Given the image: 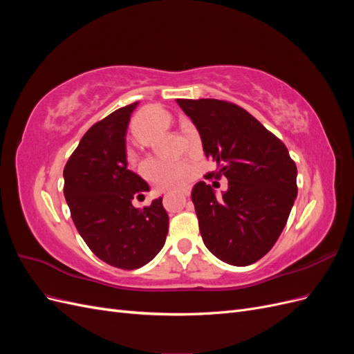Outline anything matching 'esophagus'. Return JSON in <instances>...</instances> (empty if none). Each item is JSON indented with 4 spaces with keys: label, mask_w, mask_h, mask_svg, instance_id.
Returning a JSON list of instances; mask_svg holds the SVG:
<instances>
[{
    "label": "esophagus",
    "mask_w": 354,
    "mask_h": 354,
    "mask_svg": "<svg viewBox=\"0 0 354 354\" xmlns=\"http://www.w3.org/2000/svg\"><path fill=\"white\" fill-rule=\"evenodd\" d=\"M178 196H180L181 199H185V201H186V199L189 198V190H183V192H181V194H180Z\"/></svg>",
    "instance_id": "esophagus-1"
}]
</instances>
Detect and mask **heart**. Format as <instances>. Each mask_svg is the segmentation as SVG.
<instances>
[{"mask_svg":"<svg viewBox=\"0 0 354 354\" xmlns=\"http://www.w3.org/2000/svg\"><path fill=\"white\" fill-rule=\"evenodd\" d=\"M164 116L165 113L156 108L143 111L137 116L134 124L137 136L143 137L147 124H151L155 120H158V118ZM145 173L146 177L151 180L158 189H177L186 183V180L192 173V168L187 162H185V160L153 159L147 164Z\"/></svg>","mask_w":354,"mask_h":354,"instance_id":"b5f03b06","label":"heart"}]
</instances>
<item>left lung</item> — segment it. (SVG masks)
<instances>
[{
  "label": "left lung",
  "mask_w": 354,
  "mask_h": 354,
  "mask_svg": "<svg viewBox=\"0 0 354 354\" xmlns=\"http://www.w3.org/2000/svg\"><path fill=\"white\" fill-rule=\"evenodd\" d=\"M201 136L205 156L226 176L217 195L205 181L192 190L203 243L218 260L250 266L269 252L297 198V167L286 146L239 106L216 99L177 100Z\"/></svg>",
  "instance_id": "left-lung-1"
}]
</instances>
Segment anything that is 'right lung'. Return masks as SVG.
I'll use <instances>...</instances> for the list:
<instances>
[{
    "instance_id": "right-lung-1",
    "label": "right lung",
    "mask_w": 354,
    "mask_h": 354,
    "mask_svg": "<svg viewBox=\"0 0 354 354\" xmlns=\"http://www.w3.org/2000/svg\"><path fill=\"white\" fill-rule=\"evenodd\" d=\"M138 102L115 111L84 134L63 171L65 198L81 238L104 263L134 270L153 260L168 233L162 198L143 209L136 195L151 187L128 169L127 130Z\"/></svg>"
}]
</instances>
